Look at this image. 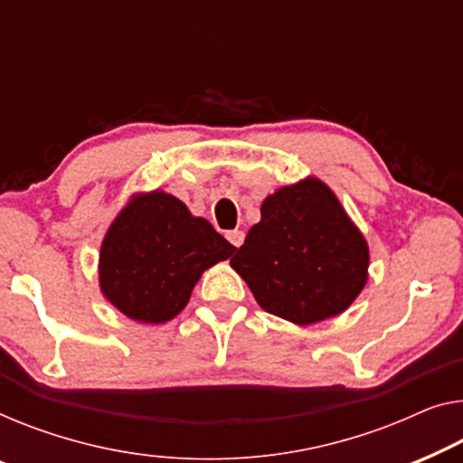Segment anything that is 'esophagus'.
<instances>
[{"label":"esophagus","instance_id":"1","mask_svg":"<svg viewBox=\"0 0 463 463\" xmlns=\"http://www.w3.org/2000/svg\"><path fill=\"white\" fill-rule=\"evenodd\" d=\"M226 239L231 241V245L241 247L245 241V234H243V231H231V232H226Z\"/></svg>","mask_w":463,"mask_h":463}]
</instances>
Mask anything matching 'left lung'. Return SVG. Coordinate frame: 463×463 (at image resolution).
<instances>
[{
    "mask_svg": "<svg viewBox=\"0 0 463 463\" xmlns=\"http://www.w3.org/2000/svg\"><path fill=\"white\" fill-rule=\"evenodd\" d=\"M368 264L364 234L318 178L268 195L231 258L260 307L299 326L345 312L365 287Z\"/></svg>",
    "mask_w": 463,
    "mask_h": 463,
    "instance_id": "8db88e82",
    "label": "left lung"
}]
</instances>
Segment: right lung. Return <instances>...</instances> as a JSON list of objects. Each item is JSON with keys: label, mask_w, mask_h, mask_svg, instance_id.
Wrapping results in <instances>:
<instances>
[{"label": "right lung", "mask_w": 463, "mask_h": 463, "mask_svg": "<svg viewBox=\"0 0 463 463\" xmlns=\"http://www.w3.org/2000/svg\"><path fill=\"white\" fill-rule=\"evenodd\" d=\"M234 247L164 191L130 199L106 232L99 253V287L124 316L145 324L175 318L193 287Z\"/></svg>", "instance_id": "add662e5"}]
</instances>
